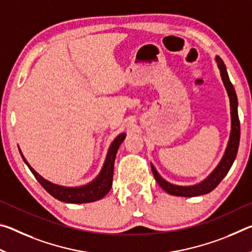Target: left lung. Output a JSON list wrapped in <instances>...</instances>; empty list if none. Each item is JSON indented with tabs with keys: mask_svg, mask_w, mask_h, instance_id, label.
Here are the masks:
<instances>
[{
	"mask_svg": "<svg viewBox=\"0 0 252 252\" xmlns=\"http://www.w3.org/2000/svg\"><path fill=\"white\" fill-rule=\"evenodd\" d=\"M216 61L218 63L221 79H222L225 90L228 92L230 99V109H231V133H230L228 147L225 149L224 156L222 158V160L220 161V163L218 164V167L213 170V172L206 179V180L195 186L181 187L169 183L165 181L164 179H162L160 174L157 172L156 168L151 165L152 173L153 176H155L156 181L159 183V186L162 189L169 194L178 195V197H197V195L211 192V191L222 181V179L227 176L228 171L230 168H231L233 161L237 157L239 141H240V121H239L238 117V99L233 85L230 82L228 72L227 69H225L223 61L219 57H216Z\"/></svg>",
	"mask_w": 252,
	"mask_h": 252,
	"instance_id": "1",
	"label": "left lung"
}]
</instances>
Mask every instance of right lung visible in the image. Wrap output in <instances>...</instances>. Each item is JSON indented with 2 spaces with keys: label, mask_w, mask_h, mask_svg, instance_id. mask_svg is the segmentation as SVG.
<instances>
[{
  "label": "right lung",
  "mask_w": 252,
  "mask_h": 252,
  "mask_svg": "<svg viewBox=\"0 0 252 252\" xmlns=\"http://www.w3.org/2000/svg\"><path fill=\"white\" fill-rule=\"evenodd\" d=\"M125 138H126V134L122 133L114 139V141L110 146L104 165L103 168H102L99 176H97L95 180H93L91 183L82 187L67 188V187L53 185V183L45 180V179L42 178L39 173L34 171L31 165L28 163V161L24 159L22 153H21V156H22L25 163L28 164L29 169L31 170L32 173L34 174V177L36 178V180L39 181L41 183V186L43 187L44 189L55 199L66 203L93 202L103 198L111 189V186H112V179H113L114 160H116L118 149L120 147V144L122 143L123 140H125Z\"/></svg>",
  "instance_id": "obj_1"
}]
</instances>
